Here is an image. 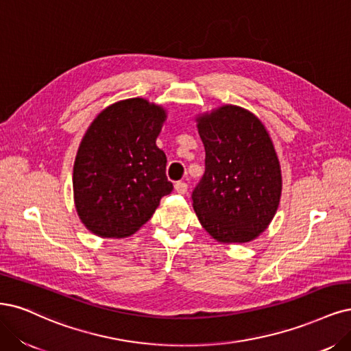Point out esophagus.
Returning a JSON list of instances; mask_svg holds the SVG:
<instances>
[{
    "label": "esophagus",
    "instance_id": "34e87169",
    "mask_svg": "<svg viewBox=\"0 0 351 351\" xmlns=\"http://www.w3.org/2000/svg\"><path fill=\"white\" fill-rule=\"evenodd\" d=\"M174 190L178 193V195H186L187 184L184 183V181H177V183L174 184Z\"/></svg>",
    "mask_w": 351,
    "mask_h": 351
}]
</instances>
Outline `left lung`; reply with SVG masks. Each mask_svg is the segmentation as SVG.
Listing matches in <instances>:
<instances>
[{
  "mask_svg": "<svg viewBox=\"0 0 351 351\" xmlns=\"http://www.w3.org/2000/svg\"><path fill=\"white\" fill-rule=\"evenodd\" d=\"M204 145V174L193 209L206 232L223 244H244L264 232L282 196V170L261 120L225 104L196 116Z\"/></svg>",
  "mask_w": 351,
  "mask_h": 351,
  "instance_id": "1",
  "label": "left lung"
}]
</instances>
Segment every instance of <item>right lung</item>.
<instances>
[{"label":"right lung","mask_w":351,"mask_h":351,"mask_svg":"<svg viewBox=\"0 0 351 351\" xmlns=\"http://www.w3.org/2000/svg\"><path fill=\"white\" fill-rule=\"evenodd\" d=\"M165 120L162 106L136 97L107 106L88 126L72 187L80 219L94 235H134L173 191L167 156L156 147Z\"/></svg>","instance_id":"obj_1"}]
</instances>
